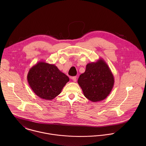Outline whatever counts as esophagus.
Masks as SVG:
<instances>
[{
	"label": "esophagus",
	"mask_w": 146,
	"mask_h": 146,
	"mask_svg": "<svg viewBox=\"0 0 146 146\" xmlns=\"http://www.w3.org/2000/svg\"><path fill=\"white\" fill-rule=\"evenodd\" d=\"M71 79H72V80L74 82H76V76H73L71 78Z\"/></svg>",
	"instance_id": "1"
}]
</instances>
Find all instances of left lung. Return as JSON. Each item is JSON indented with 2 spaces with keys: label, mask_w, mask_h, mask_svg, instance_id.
Here are the masks:
<instances>
[{
  "label": "left lung",
  "mask_w": 146,
  "mask_h": 146,
  "mask_svg": "<svg viewBox=\"0 0 146 146\" xmlns=\"http://www.w3.org/2000/svg\"><path fill=\"white\" fill-rule=\"evenodd\" d=\"M114 82L111 70L101 58L95 62L88 63L85 71L78 80L84 96L93 102L106 98L113 87Z\"/></svg>",
  "instance_id": "1"
}]
</instances>
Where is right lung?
<instances>
[{"label": "right lung", "mask_w": 146, "mask_h": 146, "mask_svg": "<svg viewBox=\"0 0 146 146\" xmlns=\"http://www.w3.org/2000/svg\"><path fill=\"white\" fill-rule=\"evenodd\" d=\"M28 83L34 93L42 99L52 100L59 95L69 78L54 64L39 61L29 71Z\"/></svg>", "instance_id": "obj_1"}]
</instances>
